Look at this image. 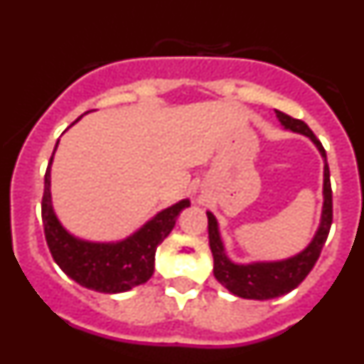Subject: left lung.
<instances>
[{"label": "left lung", "mask_w": 364, "mask_h": 364, "mask_svg": "<svg viewBox=\"0 0 364 364\" xmlns=\"http://www.w3.org/2000/svg\"><path fill=\"white\" fill-rule=\"evenodd\" d=\"M275 114L286 131L310 138L324 159L323 213H321L319 228L315 231L314 239L302 252L295 253L294 257H288V259L257 260V262H247V264H237L226 255V247L222 242L215 215L211 211L205 213L208 215V231H210V247L213 253L215 279L237 297L255 299V301L281 297V295L295 290L306 279V275L319 259L321 250L326 242L330 226H332V186H330V169H328L326 151H324L323 144L317 140V136L302 120L288 117L286 112L281 111H275Z\"/></svg>", "instance_id": "obj_1"}]
</instances>
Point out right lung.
I'll return each instance as SVG.
<instances>
[{
  "mask_svg": "<svg viewBox=\"0 0 364 364\" xmlns=\"http://www.w3.org/2000/svg\"><path fill=\"white\" fill-rule=\"evenodd\" d=\"M54 153L45 173L41 218H43L45 239L56 264L74 282L100 294H122L149 281L154 272L156 247L171 233L180 211L189 208L191 204L189 198L159 211L140 230L122 240L92 242V240L80 239L63 228L53 208L50 166H53Z\"/></svg>",
  "mask_w": 364,
  "mask_h": 364,
  "instance_id": "right-lung-1",
  "label": "right lung"
}]
</instances>
